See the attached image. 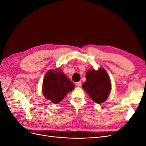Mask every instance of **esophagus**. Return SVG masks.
I'll return each instance as SVG.
<instances>
[{"instance_id":"1","label":"esophagus","mask_w":146,"mask_h":146,"mask_svg":"<svg viewBox=\"0 0 146 146\" xmlns=\"http://www.w3.org/2000/svg\"><path fill=\"white\" fill-rule=\"evenodd\" d=\"M76 85H77V86L80 87V86H82V82H78L76 83Z\"/></svg>"}]
</instances>
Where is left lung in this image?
<instances>
[{"mask_svg":"<svg viewBox=\"0 0 146 146\" xmlns=\"http://www.w3.org/2000/svg\"><path fill=\"white\" fill-rule=\"evenodd\" d=\"M86 80L82 88L94 102L100 104L107 100L111 90V83L108 73L100 68H91L86 73Z\"/></svg>","mask_w":146,"mask_h":146,"instance_id":"1","label":"left lung"}]
</instances>
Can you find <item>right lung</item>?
I'll list each match as a JSON object with an SVG mask.
<instances>
[{
	"mask_svg": "<svg viewBox=\"0 0 146 146\" xmlns=\"http://www.w3.org/2000/svg\"><path fill=\"white\" fill-rule=\"evenodd\" d=\"M74 88L73 83L61 69H50L44 78L42 92L46 99L57 104Z\"/></svg>",
	"mask_w": 146,
	"mask_h": 146,
	"instance_id": "obj_1",
	"label": "right lung"
}]
</instances>
